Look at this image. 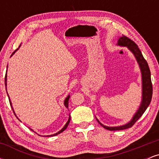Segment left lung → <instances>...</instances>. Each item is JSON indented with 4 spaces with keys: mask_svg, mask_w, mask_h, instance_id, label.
<instances>
[{
    "mask_svg": "<svg viewBox=\"0 0 159 159\" xmlns=\"http://www.w3.org/2000/svg\"><path fill=\"white\" fill-rule=\"evenodd\" d=\"M116 45H119V46L126 47L134 54V57H135L136 61L138 62V65H139L142 78V99L140 106L138 107V111H136L135 114L133 116L132 119L129 123L125 124V125H120V126H107V125H103L102 123H100L99 120L96 117L98 123L102 126L105 128V129L110 131L123 130V129H126L132 127L136 123L137 120L143 115L145 111L147 110V108L151 102L152 96V81H151L150 70H149L148 63L146 61V60L144 59L143 54H142L138 45L132 40L129 39V38L125 36H122L119 37Z\"/></svg>",
    "mask_w": 159,
    "mask_h": 159,
    "instance_id": "obj_1",
    "label": "left lung"
}]
</instances>
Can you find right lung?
Segmentation results:
<instances>
[{
	"label": "right lung",
	"mask_w": 159,
	"mask_h": 159,
	"mask_svg": "<svg viewBox=\"0 0 159 159\" xmlns=\"http://www.w3.org/2000/svg\"><path fill=\"white\" fill-rule=\"evenodd\" d=\"M20 47V46H19ZM19 48H17L16 49V50L15 51V52H14L13 53H12V55L11 56H12L14 54V53H15L16 51L18 50V49ZM7 67H8V66H7ZM7 72H6V75H5V87H6V90H7ZM7 96H8V97H9V100H10V105H11V107H12V111H13V113H14V114L16 115V117L18 118V116H16V113H15V111H14V110H13V107H12V102H11V101H10V96H9V95H8V93H7ZM69 97H70V95H69L68 96H67L66 98H65V100H64V105H65V107H66V108H68V107H69ZM18 119H19V118H18ZM70 120H71V116H70V114H69V120H68V121H67V123H66V125H64V126H63V129H61V130H60L59 132H57V133H55V134H51V135H45V137H50V136H56V135H57V134H61V132H63V131L65 130L67 128V126H68V125H69V122H70ZM20 121H21V120H20ZM30 130H32V131H34L33 130V129H30ZM36 133V132H35ZM40 136V135H39ZM45 137V136H44Z\"/></svg>",
	"instance_id": "1"
}]
</instances>
